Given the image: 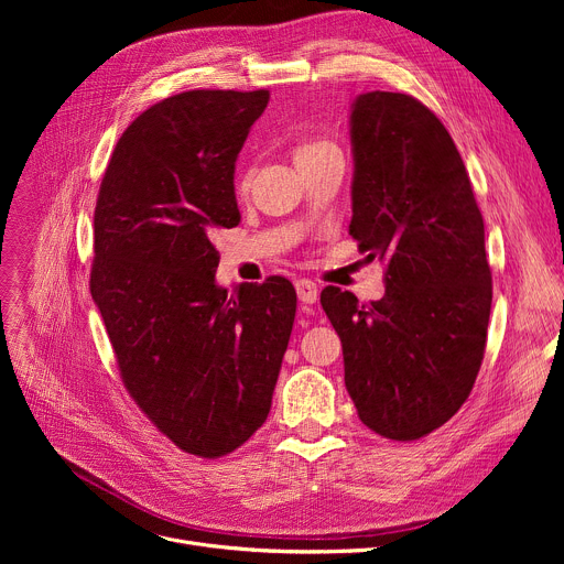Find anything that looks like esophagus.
Segmentation results:
<instances>
[{
	"label": "esophagus",
	"mask_w": 564,
	"mask_h": 564,
	"mask_svg": "<svg viewBox=\"0 0 564 564\" xmlns=\"http://www.w3.org/2000/svg\"><path fill=\"white\" fill-rule=\"evenodd\" d=\"M294 288H297V297L302 304H315L317 302V294H319V288L315 281L311 279H300L297 283H294Z\"/></svg>",
	"instance_id": "obj_1"
}]
</instances>
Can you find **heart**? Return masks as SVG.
I'll list each match as a JSON object with an SVG mask.
<instances>
[{
  "label": "heart",
  "mask_w": 564,
  "mask_h": 564,
  "mask_svg": "<svg viewBox=\"0 0 564 564\" xmlns=\"http://www.w3.org/2000/svg\"><path fill=\"white\" fill-rule=\"evenodd\" d=\"M324 148H334V143L327 141V139H302L300 143H294L292 158H294V162H300L302 158H308V155H313V153L324 151ZM247 187H249V181H247V177H242V181H240V189L247 192Z\"/></svg>",
  "instance_id": "b5f03b06"
}]
</instances>
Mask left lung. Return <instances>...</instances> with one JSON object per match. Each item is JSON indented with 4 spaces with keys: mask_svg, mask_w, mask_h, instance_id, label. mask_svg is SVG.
<instances>
[{
    "mask_svg": "<svg viewBox=\"0 0 564 564\" xmlns=\"http://www.w3.org/2000/svg\"><path fill=\"white\" fill-rule=\"evenodd\" d=\"M349 235L387 262V294L322 290L343 343L345 387L366 427L393 441L448 423L476 383L491 311L485 221L448 130L416 98L351 105Z\"/></svg>",
    "mask_w": 564,
    "mask_h": 564,
    "instance_id": "1",
    "label": "left lung"
}]
</instances>
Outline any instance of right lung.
Instances as JSON below:
<instances>
[{"instance_id":"obj_1","label":"right lung","mask_w":564,"mask_h":564,"mask_svg":"<svg viewBox=\"0 0 564 564\" xmlns=\"http://www.w3.org/2000/svg\"><path fill=\"white\" fill-rule=\"evenodd\" d=\"M270 91H185L118 139L96 215L91 297L118 372L177 448L217 459L267 421L297 292L283 276L242 283L215 272L219 228L240 224L235 160Z\"/></svg>"}]
</instances>
